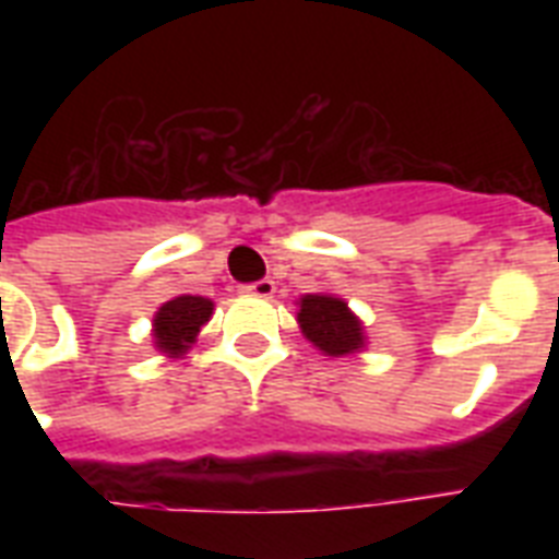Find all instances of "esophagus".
<instances>
[{
    "mask_svg": "<svg viewBox=\"0 0 559 559\" xmlns=\"http://www.w3.org/2000/svg\"><path fill=\"white\" fill-rule=\"evenodd\" d=\"M243 293H249V296H258V298H272V293H275V281L261 278V281H254V284H246Z\"/></svg>",
    "mask_w": 559,
    "mask_h": 559,
    "instance_id": "esophagus-1",
    "label": "esophagus"
}]
</instances>
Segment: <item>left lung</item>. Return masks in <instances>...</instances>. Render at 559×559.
Returning <instances> with one entry per match:
<instances>
[{"label": "left lung", "mask_w": 559, "mask_h": 559, "mask_svg": "<svg viewBox=\"0 0 559 559\" xmlns=\"http://www.w3.org/2000/svg\"><path fill=\"white\" fill-rule=\"evenodd\" d=\"M298 328L324 357H348L366 348V331L345 298L310 293L298 301Z\"/></svg>", "instance_id": "1"}]
</instances>
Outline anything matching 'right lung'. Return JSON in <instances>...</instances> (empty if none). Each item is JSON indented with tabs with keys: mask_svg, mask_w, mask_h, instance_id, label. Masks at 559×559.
<instances>
[{
	"mask_svg": "<svg viewBox=\"0 0 559 559\" xmlns=\"http://www.w3.org/2000/svg\"><path fill=\"white\" fill-rule=\"evenodd\" d=\"M214 313V301L202 296H177L165 301L153 316V345L168 357L188 354L200 328Z\"/></svg>",
	"mask_w": 559,
	"mask_h": 559,
	"instance_id": "right-lung-1",
	"label": "right lung"
}]
</instances>
